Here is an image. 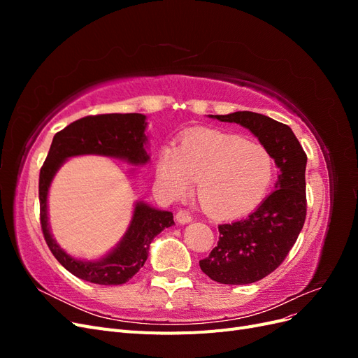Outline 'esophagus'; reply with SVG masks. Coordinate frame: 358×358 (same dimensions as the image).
<instances>
[{
    "mask_svg": "<svg viewBox=\"0 0 358 358\" xmlns=\"http://www.w3.org/2000/svg\"><path fill=\"white\" fill-rule=\"evenodd\" d=\"M176 221H178L179 224H188V222L192 221V216H191L187 210H179V212L176 213Z\"/></svg>",
    "mask_w": 358,
    "mask_h": 358,
    "instance_id": "34e87169",
    "label": "esophagus"
}]
</instances>
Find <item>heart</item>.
Returning <instances> with one entry per match:
<instances>
[{
	"label": "heart",
	"instance_id": "b5f03b06",
	"mask_svg": "<svg viewBox=\"0 0 358 358\" xmlns=\"http://www.w3.org/2000/svg\"><path fill=\"white\" fill-rule=\"evenodd\" d=\"M273 179L268 150L239 136L200 131L179 149L164 146L157 159V183L170 200H180L197 182L203 208L220 218L241 216L263 200Z\"/></svg>",
	"mask_w": 358,
	"mask_h": 358
}]
</instances>
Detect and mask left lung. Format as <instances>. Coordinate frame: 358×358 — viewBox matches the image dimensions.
I'll return each instance as SVG.
<instances>
[{"label": "left lung", "instance_id": "obj_1", "mask_svg": "<svg viewBox=\"0 0 358 358\" xmlns=\"http://www.w3.org/2000/svg\"><path fill=\"white\" fill-rule=\"evenodd\" d=\"M209 117L249 129L279 169L275 189L246 218L218 225V245L200 262L203 273L216 282L252 284L284 262L303 229L308 157L292 129L268 116L234 112Z\"/></svg>", "mask_w": 358, "mask_h": 358}]
</instances>
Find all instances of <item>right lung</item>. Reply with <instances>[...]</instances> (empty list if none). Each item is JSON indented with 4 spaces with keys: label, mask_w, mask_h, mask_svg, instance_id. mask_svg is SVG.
Instances as JSON below:
<instances>
[{
    "label": "right lung",
    "mask_w": 358,
    "mask_h": 358,
    "mask_svg": "<svg viewBox=\"0 0 358 358\" xmlns=\"http://www.w3.org/2000/svg\"><path fill=\"white\" fill-rule=\"evenodd\" d=\"M146 116L142 113H109L86 116L61 129L52 140L48 158L40 170V222L46 243L70 273L100 285H121L143 267L154 237L173 221V213L136 201L131 221L122 239L96 259H80L67 254L53 239L49 225L48 196L57 171L69 158L101 155L127 161L134 167L148 164ZM134 170V169H133Z\"/></svg>",
    "instance_id": "right-lung-1"
}]
</instances>
